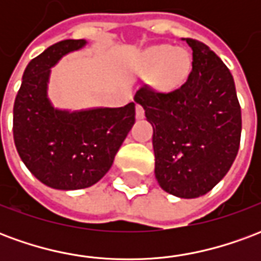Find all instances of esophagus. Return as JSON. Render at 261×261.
I'll return each mask as SVG.
<instances>
[{"mask_svg": "<svg viewBox=\"0 0 261 261\" xmlns=\"http://www.w3.org/2000/svg\"><path fill=\"white\" fill-rule=\"evenodd\" d=\"M136 114H137V119H144V116H145V110H144V108H142L141 105H137Z\"/></svg>", "mask_w": 261, "mask_h": 261, "instance_id": "esophagus-1", "label": "esophagus"}]
</instances>
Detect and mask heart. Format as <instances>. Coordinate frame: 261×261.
<instances>
[{"mask_svg": "<svg viewBox=\"0 0 261 261\" xmlns=\"http://www.w3.org/2000/svg\"><path fill=\"white\" fill-rule=\"evenodd\" d=\"M138 69L151 75V85L159 92L179 89L190 75L192 60L187 51L169 44H158L147 48L138 61Z\"/></svg>", "mask_w": 261, "mask_h": 261, "instance_id": "heart-1", "label": "heart"}]
</instances>
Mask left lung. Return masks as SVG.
<instances>
[{
	"label": "left lung",
	"mask_w": 261,
	"mask_h": 261,
	"mask_svg": "<svg viewBox=\"0 0 261 261\" xmlns=\"http://www.w3.org/2000/svg\"><path fill=\"white\" fill-rule=\"evenodd\" d=\"M192 47V72L179 89L137 91L153 128L155 177L172 196L196 198L222 180L239 149L242 114L228 67L207 44Z\"/></svg>",
	"instance_id": "left-lung-1"
}]
</instances>
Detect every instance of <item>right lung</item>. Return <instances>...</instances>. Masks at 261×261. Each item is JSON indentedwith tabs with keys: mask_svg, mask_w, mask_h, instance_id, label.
<instances>
[{
	"mask_svg": "<svg viewBox=\"0 0 261 261\" xmlns=\"http://www.w3.org/2000/svg\"><path fill=\"white\" fill-rule=\"evenodd\" d=\"M86 40H63L26 67L14 105V141L22 162L57 190L91 187L106 175L136 123V103L123 108L65 110L48 99L51 68Z\"/></svg>",
	"mask_w": 261,
	"mask_h": 261,
	"instance_id": "right-lung-1",
	"label": "right lung"
}]
</instances>
